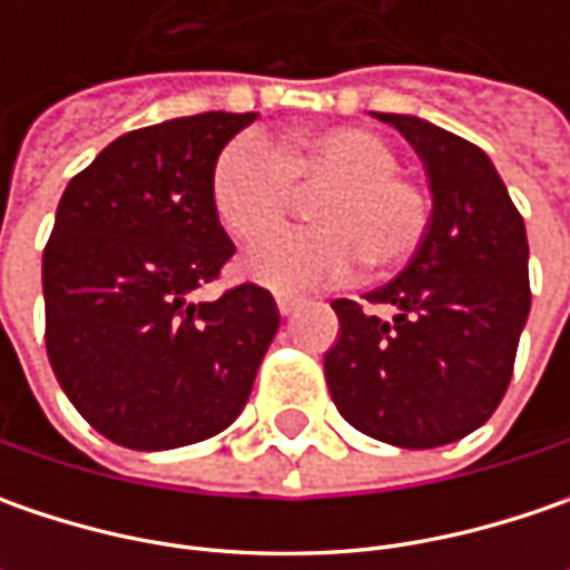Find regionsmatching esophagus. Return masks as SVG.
Instances as JSON below:
<instances>
[{
	"label": "esophagus",
	"instance_id": "1",
	"mask_svg": "<svg viewBox=\"0 0 570 570\" xmlns=\"http://www.w3.org/2000/svg\"><path fill=\"white\" fill-rule=\"evenodd\" d=\"M275 304H278V314H282V317H292V314H295L304 301H301V297H292V295H278L275 297Z\"/></svg>",
	"mask_w": 570,
	"mask_h": 570
}]
</instances>
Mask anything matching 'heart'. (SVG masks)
<instances>
[{"label":"heart","mask_w":570,"mask_h":570,"mask_svg":"<svg viewBox=\"0 0 570 570\" xmlns=\"http://www.w3.org/2000/svg\"><path fill=\"white\" fill-rule=\"evenodd\" d=\"M297 189H314L317 225L278 230L256 244L244 273L275 292H307L355 273H386L412 259L431 228L428 189L400 174L381 132L326 126L275 148L259 132L234 136L212 167V206L234 240H259L288 215Z\"/></svg>","instance_id":"obj_1"}]
</instances>
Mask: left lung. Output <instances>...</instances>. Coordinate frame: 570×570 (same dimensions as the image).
I'll return each instance as SVG.
<instances>
[{"label":"left lung","instance_id":"left-lung-1","mask_svg":"<svg viewBox=\"0 0 570 570\" xmlns=\"http://www.w3.org/2000/svg\"><path fill=\"white\" fill-rule=\"evenodd\" d=\"M422 158L431 228L403 273L340 297L323 371L342 419L367 438L428 450L492 419L530 314V247L504 180L479 145L405 114H374Z\"/></svg>","mask_w":570,"mask_h":570}]
</instances>
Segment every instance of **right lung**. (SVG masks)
<instances>
[{
  "instance_id": "1",
  "label": "right lung",
  "mask_w": 570,
  "mask_h": 570,
  "mask_svg": "<svg viewBox=\"0 0 570 570\" xmlns=\"http://www.w3.org/2000/svg\"><path fill=\"white\" fill-rule=\"evenodd\" d=\"M256 114L208 110L110 142L69 180L43 250L47 355L81 419L129 450L206 441L240 415L278 307L259 285L193 301L234 244L212 167Z\"/></svg>"
}]
</instances>
